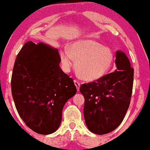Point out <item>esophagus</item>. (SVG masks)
<instances>
[{
	"instance_id": "1",
	"label": "esophagus",
	"mask_w": 150,
	"mask_h": 150,
	"mask_svg": "<svg viewBox=\"0 0 150 150\" xmlns=\"http://www.w3.org/2000/svg\"><path fill=\"white\" fill-rule=\"evenodd\" d=\"M74 83H75V85L76 86L77 91H79V89H80V82H79L78 81H77V80H74Z\"/></svg>"
}]
</instances>
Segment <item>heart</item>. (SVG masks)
<instances>
[{"label":"heart","mask_w":150,"mask_h":150,"mask_svg":"<svg viewBox=\"0 0 150 150\" xmlns=\"http://www.w3.org/2000/svg\"><path fill=\"white\" fill-rule=\"evenodd\" d=\"M64 68L69 71L76 61L75 69L79 76L86 81H95L108 73L114 56L110 48L93 40H82L70 45V50L61 52Z\"/></svg>","instance_id":"obj_1"}]
</instances>
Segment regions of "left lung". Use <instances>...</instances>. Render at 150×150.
Instances as JSON below:
<instances>
[{
	"label": "left lung",
	"instance_id": "obj_1",
	"mask_svg": "<svg viewBox=\"0 0 150 150\" xmlns=\"http://www.w3.org/2000/svg\"><path fill=\"white\" fill-rule=\"evenodd\" d=\"M117 70L94 82L83 84L84 117L86 127L96 134H106L117 129L125 117L132 94L133 73L124 52H116Z\"/></svg>",
	"mask_w": 150,
	"mask_h": 150
}]
</instances>
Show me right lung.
I'll return each mask as SVG.
<instances>
[{
	"label": "right lung",
	"instance_id": "add662e5",
	"mask_svg": "<svg viewBox=\"0 0 150 150\" xmlns=\"http://www.w3.org/2000/svg\"><path fill=\"white\" fill-rule=\"evenodd\" d=\"M60 62L58 50L32 41L25 43L14 62L11 89L16 109L27 127L39 134L57 131L64 105L77 92Z\"/></svg>",
	"mask_w": 150,
	"mask_h": 150
}]
</instances>
